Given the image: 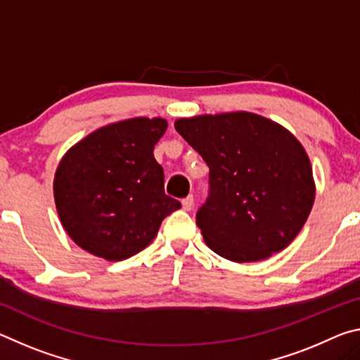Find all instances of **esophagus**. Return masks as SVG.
Instances as JSON below:
<instances>
[{
  "instance_id": "esophagus-1",
  "label": "esophagus",
  "mask_w": 360,
  "mask_h": 360,
  "mask_svg": "<svg viewBox=\"0 0 360 360\" xmlns=\"http://www.w3.org/2000/svg\"><path fill=\"white\" fill-rule=\"evenodd\" d=\"M182 208H184L186 211H191L193 208V197H192V195H191V197L182 200Z\"/></svg>"
}]
</instances>
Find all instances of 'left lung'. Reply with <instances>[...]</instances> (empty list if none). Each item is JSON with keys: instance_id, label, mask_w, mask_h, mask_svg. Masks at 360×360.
<instances>
[{"instance_id": "obj_1", "label": "left lung", "mask_w": 360, "mask_h": 360, "mask_svg": "<svg viewBox=\"0 0 360 360\" xmlns=\"http://www.w3.org/2000/svg\"><path fill=\"white\" fill-rule=\"evenodd\" d=\"M174 129L210 167V197L197 225L210 249L259 262L294 241L311 212L316 186L300 141L259 114H205Z\"/></svg>"}]
</instances>
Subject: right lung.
<instances>
[{
	"instance_id": "add662e5",
	"label": "right lung",
	"mask_w": 360,
	"mask_h": 360,
	"mask_svg": "<svg viewBox=\"0 0 360 360\" xmlns=\"http://www.w3.org/2000/svg\"><path fill=\"white\" fill-rule=\"evenodd\" d=\"M162 117L114 122L76 143L60 160L53 198L66 233L84 251L111 262L148 248L168 214L181 208L163 188L154 146Z\"/></svg>"
}]
</instances>
